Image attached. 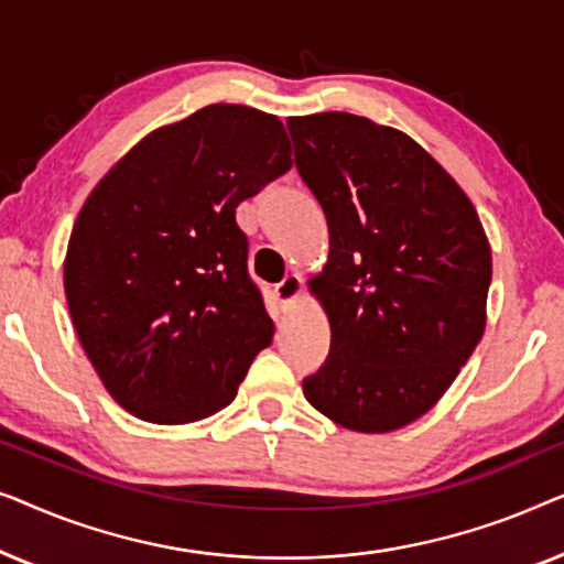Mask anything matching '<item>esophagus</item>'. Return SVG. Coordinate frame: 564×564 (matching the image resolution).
Wrapping results in <instances>:
<instances>
[{
  "label": "esophagus",
  "instance_id": "34e87169",
  "mask_svg": "<svg viewBox=\"0 0 564 564\" xmlns=\"http://www.w3.org/2000/svg\"><path fill=\"white\" fill-rule=\"evenodd\" d=\"M300 292H303V280H300L297 274H288L274 288V295H276V300H280L284 307H290L292 303H295V300L300 297Z\"/></svg>",
  "mask_w": 564,
  "mask_h": 564
}]
</instances>
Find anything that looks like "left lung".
<instances>
[{
    "label": "left lung",
    "mask_w": 564,
    "mask_h": 564,
    "mask_svg": "<svg viewBox=\"0 0 564 564\" xmlns=\"http://www.w3.org/2000/svg\"><path fill=\"white\" fill-rule=\"evenodd\" d=\"M288 128L330 238L311 280L330 351L303 392L338 426L388 434L436 405L482 338L488 236L459 184L400 130L349 112Z\"/></svg>",
    "instance_id": "left-lung-1"
}]
</instances>
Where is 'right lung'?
Returning a JSON list of instances; mask_svg holds the SVG:
<instances>
[{
    "label": "right lung",
    "mask_w": 564,
    "mask_h": 564,
    "mask_svg": "<svg viewBox=\"0 0 564 564\" xmlns=\"http://www.w3.org/2000/svg\"><path fill=\"white\" fill-rule=\"evenodd\" d=\"M290 166L280 118L210 105L153 130L91 189L64 288L91 367L128 413L207 419L272 344L236 207Z\"/></svg>",
    "instance_id": "right-lung-1"
}]
</instances>
